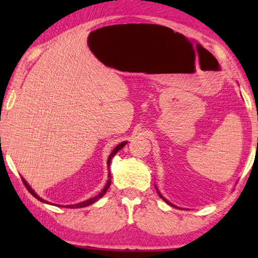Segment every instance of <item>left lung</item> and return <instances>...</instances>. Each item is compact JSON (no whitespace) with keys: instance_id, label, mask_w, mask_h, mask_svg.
<instances>
[{"instance_id":"obj_1","label":"left lung","mask_w":258,"mask_h":258,"mask_svg":"<svg viewBox=\"0 0 258 258\" xmlns=\"http://www.w3.org/2000/svg\"><path fill=\"white\" fill-rule=\"evenodd\" d=\"M158 194H159V192H158ZM159 196H160V197H161V198H163V199H164V200H165V202H166V203H167V204H169V205H172V204H171V203H168V202H167V200H166V199H165V198H164V197H163V196H161V195H160V194H159ZM172 206H174V205H172Z\"/></svg>"}]
</instances>
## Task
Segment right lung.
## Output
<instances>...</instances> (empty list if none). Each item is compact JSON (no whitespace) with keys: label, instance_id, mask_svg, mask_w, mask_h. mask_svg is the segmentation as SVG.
<instances>
[{"label":"right lung","instance_id":"add662e5","mask_svg":"<svg viewBox=\"0 0 258 258\" xmlns=\"http://www.w3.org/2000/svg\"><path fill=\"white\" fill-rule=\"evenodd\" d=\"M126 143L127 142H121L120 145H118L117 146L115 149H113V151L111 152L110 154V156H109V158H108V163H107V165H108V167L109 166H110V161H111V158L113 156H115L117 152H118V150H120L121 148H123ZM23 182H24V184H25V186L27 187V190L30 192V195H33L35 198L36 199H38L40 200V202H42V203H47V202H45V200H43L42 198H40L38 197V196L35 194V192L32 190V187H30L28 184H27V182H26L25 180H23ZM110 184H111V175H110V173H109V175H108V181H107V184H106V186H104V189L100 192V194L98 195V196H95V197H93V198H91V199H87V200H85V202H83V203H80V204H76V205H68V206H66V207H68V208H82V207H86V206H89V205H91V204H93V203H95L97 202V200H99L100 198L101 197H103V195L106 194L107 192V190L109 189V186H110Z\"/></svg>","mask_w":258,"mask_h":258}]
</instances>
